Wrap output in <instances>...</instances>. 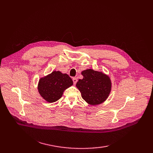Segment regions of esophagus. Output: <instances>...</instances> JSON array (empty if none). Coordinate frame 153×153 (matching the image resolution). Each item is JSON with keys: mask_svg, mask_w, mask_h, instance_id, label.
Here are the masks:
<instances>
[{"mask_svg": "<svg viewBox=\"0 0 153 153\" xmlns=\"http://www.w3.org/2000/svg\"><path fill=\"white\" fill-rule=\"evenodd\" d=\"M77 78H73V84H76V82H77Z\"/></svg>", "mask_w": 153, "mask_h": 153, "instance_id": "34e87169", "label": "esophagus"}]
</instances>
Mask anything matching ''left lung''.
I'll return each instance as SVG.
<instances>
[{"instance_id":"left-lung-1","label":"left lung","mask_w":153,"mask_h":153,"mask_svg":"<svg viewBox=\"0 0 153 153\" xmlns=\"http://www.w3.org/2000/svg\"><path fill=\"white\" fill-rule=\"evenodd\" d=\"M83 79H79L76 86L82 98L87 103L97 105L103 103L108 97L112 83L108 75L102 72L87 69L82 72Z\"/></svg>"}]
</instances>
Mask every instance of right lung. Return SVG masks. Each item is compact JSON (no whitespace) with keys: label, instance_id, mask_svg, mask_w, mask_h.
Segmentation results:
<instances>
[{"label":"right lung","instance_id":"1","mask_svg":"<svg viewBox=\"0 0 153 153\" xmlns=\"http://www.w3.org/2000/svg\"><path fill=\"white\" fill-rule=\"evenodd\" d=\"M73 84V80L67 74L54 71L40 78L38 89L39 94L45 100L53 103L61 98L64 90Z\"/></svg>","mask_w":153,"mask_h":153}]
</instances>
